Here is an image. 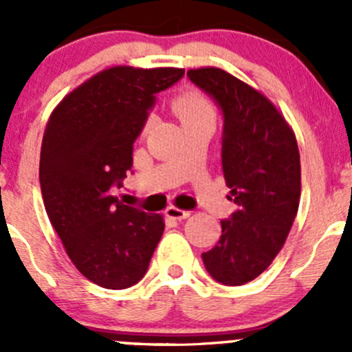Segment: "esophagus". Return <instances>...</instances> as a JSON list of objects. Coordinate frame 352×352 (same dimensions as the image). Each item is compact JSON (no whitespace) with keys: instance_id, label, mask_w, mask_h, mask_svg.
I'll list each match as a JSON object with an SVG mask.
<instances>
[{"instance_id":"esophagus-1","label":"esophagus","mask_w":352,"mask_h":352,"mask_svg":"<svg viewBox=\"0 0 352 352\" xmlns=\"http://www.w3.org/2000/svg\"><path fill=\"white\" fill-rule=\"evenodd\" d=\"M166 216H168V218H172V219H186V218H189L190 216V212L189 211H186V209H179V208H175V206H170L168 209H166Z\"/></svg>"}]
</instances>
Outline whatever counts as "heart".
<instances>
[{
  "mask_svg": "<svg viewBox=\"0 0 352 352\" xmlns=\"http://www.w3.org/2000/svg\"><path fill=\"white\" fill-rule=\"evenodd\" d=\"M173 110L180 117L182 124L197 122V120H212L214 110L208 98L196 90H187L177 95L172 102Z\"/></svg>",
  "mask_w": 352,
  "mask_h": 352,
  "instance_id": "b5f03b06",
  "label": "heart"
}]
</instances>
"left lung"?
Here are the masks:
<instances>
[{"label":"left lung","mask_w":352,"mask_h":352,"mask_svg":"<svg viewBox=\"0 0 352 352\" xmlns=\"http://www.w3.org/2000/svg\"><path fill=\"white\" fill-rule=\"evenodd\" d=\"M223 116L221 166L236 209L202 254L214 281L242 286L271 265L286 242L301 192L300 151L285 117L264 97L218 67L187 71Z\"/></svg>","instance_id":"8db88e82"}]
</instances>
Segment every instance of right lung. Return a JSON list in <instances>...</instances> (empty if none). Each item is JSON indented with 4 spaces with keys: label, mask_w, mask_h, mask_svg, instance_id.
<instances>
[{
    "label": "right lung",
    "mask_w": 352,
    "mask_h": 352,
    "mask_svg": "<svg viewBox=\"0 0 352 352\" xmlns=\"http://www.w3.org/2000/svg\"><path fill=\"white\" fill-rule=\"evenodd\" d=\"M182 76L175 67H110L71 91L45 127V211L78 271L107 289L143 279L165 230L162 216L122 204L112 190L133 168V144L156 94Z\"/></svg>",
    "instance_id": "right-lung-1"
}]
</instances>
